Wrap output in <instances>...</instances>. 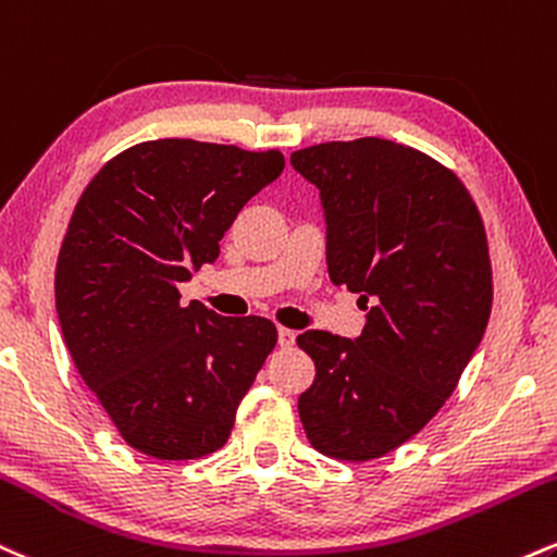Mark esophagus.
Instances as JSON below:
<instances>
[{
	"label": "esophagus",
	"instance_id": "esophagus-1",
	"mask_svg": "<svg viewBox=\"0 0 557 557\" xmlns=\"http://www.w3.org/2000/svg\"><path fill=\"white\" fill-rule=\"evenodd\" d=\"M277 337H280V347H293V345H296V332L285 330V326H280Z\"/></svg>",
	"mask_w": 557,
	"mask_h": 557
}]
</instances>
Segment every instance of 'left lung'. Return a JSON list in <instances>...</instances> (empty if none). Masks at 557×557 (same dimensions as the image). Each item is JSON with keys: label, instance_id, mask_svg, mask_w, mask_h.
<instances>
[{"label": "left lung", "instance_id": "obj_1", "mask_svg": "<svg viewBox=\"0 0 557 557\" xmlns=\"http://www.w3.org/2000/svg\"><path fill=\"white\" fill-rule=\"evenodd\" d=\"M290 163L321 191L332 283L368 311L358 339L298 334L317 366L300 423L324 457L371 461L431 423L478 350L493 308L485 225L457 173L392 139L311 145Z\"/></svg>", "mask_w": 557, "mask_h": 557}]
</instances>
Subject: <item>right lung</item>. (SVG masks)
Listing matches in <instances>:
<instances>
[{"instance_id":"1","label":"right lung","mask_w":557,"mask_h":557,"mask_svg":"<svg viewBox=\"0 0 557 557\" xmlns=\"http://www.w3.org/2000/svg\"><path fill=\"white\" fill-rule=\"evenodd\" d=\"M285 169L280 150L197 139L126 147L77 199L57 259L66 350L122 438L152 459L225 446L277 326L218 317L178 285L218 259L253 194Z\"/></svg>"}]
</instances>
